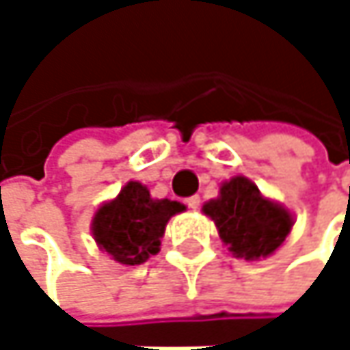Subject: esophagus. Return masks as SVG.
I'll return each instance as SVG.
<instances>
[{"label":"esophagus","mask_w":350,"mask_h":350,"mask_svg":"<svg viewBox=\"0 0 350 350\" xmlns=\"http://www.w3.org/2000/svg\"><path fill=\"white\" fill-rule=\"evenodd\" d=\"M184 202H186V206H188V208L196 211V208L200 206V196H198V194H194V196H188Z\"/></svg>","instance_id":"34e87169"}]
</instances>
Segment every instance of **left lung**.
<instances>
[{"instance_id":"obj_1","label":"left lung","mask_w":350,"mask_h":350,"mask_svg":"<svg viewBox=\"0 0 350 350\" xmlns=\"http://www.w3.org/2000/svg\"><path fill=\"white\" fill-rule=\"evenodd\" d=\"M202 211L215 221L227 249L249 261L273 253L294 225L284 206L263 198L259 188L243 176L225 182L219 198L208 200Z\"/></svg>"}]
</instances>
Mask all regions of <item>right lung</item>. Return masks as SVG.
Listing matches in <instances>:
<instances>
[{
  "instance_id": "add662e5",
  "label": "right lung",
  "mask_w": 350,
  "mask_h": 350,
  "mask_svg": "<svg viewBox=\"0 0 350 350\" xmlns=\"http://www.w3.org/2000/svg\"><path fill=\"white\" fill-rule=\"evenodd\" d=\"M184 206L176 200H154L139 182H127L115 200L103 204L93 219L99 247L123 265H139L160 251L166 223Z\"/></svg>"
}]
</instances>
